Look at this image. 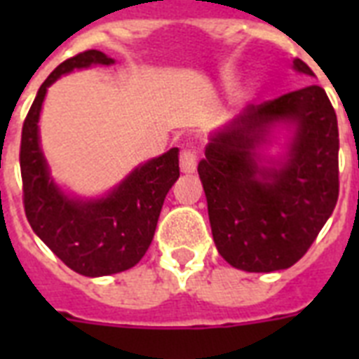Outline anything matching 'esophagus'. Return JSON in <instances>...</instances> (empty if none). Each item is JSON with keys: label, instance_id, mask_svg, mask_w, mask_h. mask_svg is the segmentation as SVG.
<instances>
[{"label": "esophagus", "instance_id": "1", "mask_svg": "<svg viewBox=\"0 0 359 359\" xmlns=\"http://www.w3.org/2000/svg\"><path fill=\"white\" fill-rule=\"evenodd\" d=\"M197 165V154L194 149H184L180 152V171L182 173H194Z\"/></svg>", "mask_w": 359, "mask_h": 359}]
</instances>
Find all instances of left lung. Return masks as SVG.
I'll return each instance as SVG.
<instances>
[{"label":"left lung","mask_w":359,"mask_h":359,"mask_svg":"<svg viewBox=\"0 0 359 359\" xmlns=\"http://www.w3.org/2000/svg\"><path fill=\"white\" fill-rule=\"evenodd\" d=\"M294 69L313 76L302 59ZM295 126L290 152L270 168L258 147L273 123ZM219 255L245 272H276L298 262L339 197L337 115L323 87L287 93L210 135L197 165Z\"/></svg>","instance_id":"1"}]
</instances>
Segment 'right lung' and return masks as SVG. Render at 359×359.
<instances>
[{
  "label": "right lung",
  "mask_w": 359,
  "mask_h": 359,
  "mask_svg": "<svg viewBox=\"0 0 359 359\" xmlns=\"http://www.w3.org/2000/svg\"><path fill=\"white\" fill-rule=\"evenodd\" d=\"M114 63L106 53L87 50L59 65L31 104L20 143L24 208L31 229L67 266L87 278L124 272L141 261L156 231L163 199L180 175L175 147L135 168L100 199L67 196L50 177L39 141V117L48 87L74 69Z\"/></svg>",
  "instance_id": "obj_1"
}]
</instances>
